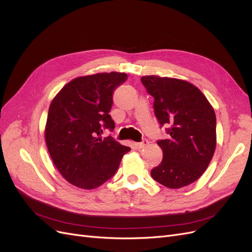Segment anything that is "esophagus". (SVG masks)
Listing matches in <instances>:
<instances>
[{
	"instance_id": "1",
	"label": "esophagus",
	"mask_w": 252,
	"mask_h": 252,
	"mask_svg": "<svg viewBox=\"0 0 252 252\" xmlns=\"http://www.w3.org/2000/svg\"><path fill=\"white\" fill-rule=\"evenodd\" d=\"M148 145V140L147 139H142L140 142H137L136 143V146H137L138 149H142L145 146Z\"/></svg>"
}]
</instances>
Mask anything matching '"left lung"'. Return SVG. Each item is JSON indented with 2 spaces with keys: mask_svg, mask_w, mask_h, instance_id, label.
Masks as SVG:
<instances>
[{
  "mask_svg": "<svg viewBox=\"0 0 252 252\" xmlns=\"http://www.w3.org/2000/svg\"><path fill=\"white\" fill-rule=\"evenodd\" d=\"M141 82L154 98V113L168 139L157 141L162 160L151 171L170 189L188 186L203 175L217 147V117L196 86L175 78L143 76Z\"/></svg>",
  "mask_w": 252,
  "mask_h": 252,
  "instance_id": "8db88e82",
  "label": "left lung"
}]
</instances>
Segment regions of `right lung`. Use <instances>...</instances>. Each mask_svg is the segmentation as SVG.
Masks as SVG:
<instances>
[{
	"mask_svg": "<svg viewBox=\"0 0 252 252\" xmlns=\"http://www.w3.org/2000/svg\"><path fill=\"white\" fill-rule=\"evenodd\" d=\"M125 73H101L78 77L63 86L49 105L45 140L56 168L68 183L95 189L114 176L131 149L103 130L113 131L109 114L113 94L126 82Z\"/></svg>",
	"mask_w": 252,
	"mask_h": 252,
	"instance_id": "add662e5",
	"label": "right lung"
}]
</instances>
